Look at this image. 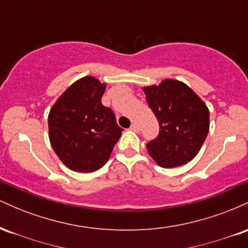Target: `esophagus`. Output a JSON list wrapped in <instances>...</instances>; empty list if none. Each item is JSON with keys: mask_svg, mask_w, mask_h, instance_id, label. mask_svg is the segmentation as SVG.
Returning a JSON list of instances; mask_svg holds the SVG:
<instances>
[{"mask_svg": "<svg viewBox=\"0 0 248 248\" xmlns=\"http://www.w3.org/2000/svg\"><path fill=\"white\" fill-rule=\"evenodd\" d=\"M130 129H132L133 132H139V129H140V128H139V126L136 124H133L132 126H130Z\"/></svg>", "mask_w": 248, "mask_h": 248, "instance_id": "1", "label": "esophagus"}]
</instances>
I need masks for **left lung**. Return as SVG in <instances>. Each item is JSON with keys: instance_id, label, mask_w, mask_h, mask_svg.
Masks as SVG:
<instances>
[{"instance_id": "1", "label": "left lung", "mask_w": 248, "mask_h": 248, "mask_svg": "<svg viewBox=\"0 0 248 248\" xmlns=\"http://www.w3.org/2000/svg\"><path fill=\"white\" fill-rule=\"evenodd\" d=\"M143 92L160 124L157 138L147 143L149 155L162 168L191 161L209 133V108L187 85L173 79L143 87Z\"/></svg>"}]
</instances>
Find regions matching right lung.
Segmentation results:
<instances>
[{
  "label": "right lung",
  "mask_w": 248,
  "mask_h": 248,
  "mask_svg": "<svg viewBox=\"0 0 248 248\" xmlns=\"http://www.w3.org/2000/svg\"><path fill=\"white\" fill-rule=\"evenodd\" d=\"M106 84L84 77L59 96L49 113L51 146L62 163L78 172H93L106 164L120 139L110 108L101 104Z\"/></svg>",
  "instance_id": "add662e5"
}]
</instances>
